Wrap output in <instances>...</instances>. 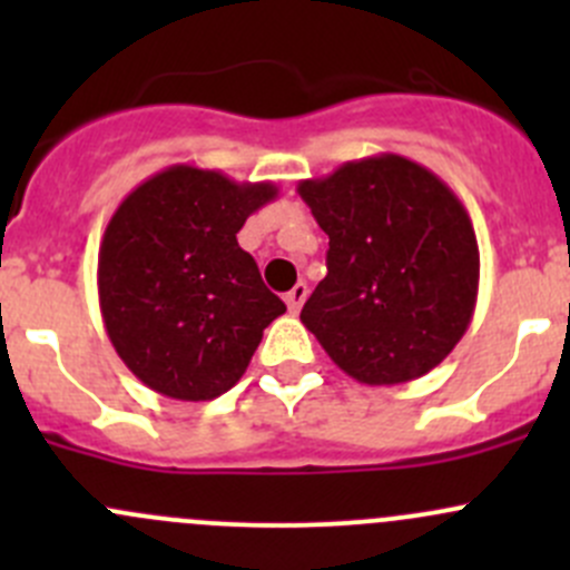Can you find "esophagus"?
<instances>
[{
  "mask_svg": "<svg viewBox=\"0 0 570 570\" xmlns=\"http://www.w3.org/2000/svg\"><path fill=\"white\" fill-rule=\"evenodd\" d=\"M306 297H308V286L301 281V284H295L289 292H286V297H284L286 308H289L292 314H297L303 308V303H306Z\"/></svg>",
  "mask_w": 570,
  "mask_h": 570,
  "instance_id": "obj_1",
  "label": "esophagus"
}]
</instances>
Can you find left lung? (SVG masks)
I'll use <instances>...</instances> for the list:
<instances>
[{
	"label": "left lung",
	"mask_w": 570,
	"mask_h": 570,
	"mask_svg": "<svg viewBox=\"0 0 570 570\" xmlns=\"http://www.w3.org/2000/svg\"><path fill=\"white\" fill-rule=\"evenodd\" d=\"M297 193L327 234V275L301 322L364 386L416 381L474 317L480 248L458 195L400 154L306 178Z\"/></svg>",
	"instance_id": "8db88e82"
}]
</instances>
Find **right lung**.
Segmentation results:
<instances>
[{"label": "right lung", "mask_w": 570, "mask_h": 570, "mask_svg": "<svg viewBox=\"0 0 570 570\" xmlns=\"http://www.w3.org/2000/svg\"><path fill=\"white\" fill-rule=\"evenodd\" d=\"M278 198L273 181L170 165L137 184L99 248L107 336L151 392L206 402L237 386L264 327L286 312L237 232Z\"/></svg>", "instance_id": "add662e5"}]
</instances>
